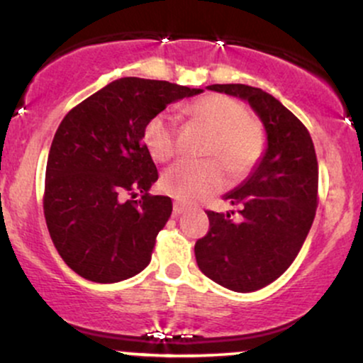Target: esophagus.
Wrapping results in <instances>:
<instances>
[{
	"label": "esophagus",
	"mask_w": 363,
	"mask_h": 363,
	"mask_svg": "<svg viewBox=\"0 0 363 363\" xmlns=\"http://www.w3.org/2000/svg\"><path fill=\"white\" fill-rule=\"evenodd\" d=\"M184 211H187V206L182 205L181 201H174V215H182Z\"/></svg>",
	"instance_id": "1"
}]
</instances>
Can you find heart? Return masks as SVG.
<instances>
[{
	"mask_svg": "<svg viewBox=\"0 0 363 363\" xmlns=\"http://www.w3.org/2000/svg\"><path fill=\"white\" fill-rule=\"evenodd\" d=\"M187 116L211 133L205 155L222 162L232 176L240 177L257 164L264 150V131L249 119L242 104L225 95H210L187 107ZM143 141L157 162H167L176 153V126L169 114H157L145 126ZM165 193L193 203L225 186V172L218 160L179 162L162 176Z\"/></svg>",
	"mask_w": 363,
	"mask_h": 363,
	"instance_id": "1",
	"label": "heart"
}]
</instances>
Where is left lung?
Here are the masks:
<instances>
[{"instance_id": "8db88e82", "label": "left lung", "mask_w": 363, "mask_h": 363, "mask_svg": "<svg viewBox=\"0 0 363 363\" xmlns=\"http://www.w3.org/2000/svg\"><path fill=\"white\" fill-rule=\"evenodd\" d=\"M206 89L247 102L266 133L252 172L223 196L240 206V222L206 211L210 230L194 245L210 280L245 294L277 280L301 251L318 206V158L309 131L273 95L242 83Z\"/></svg>"}]
</instances>
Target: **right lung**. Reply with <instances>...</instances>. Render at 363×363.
Listing matches in <instances>:
<instances>
[{
	"label": "right lung",
	"instance_id": "obj_1",
	"mask_svg": "<svg viewBox=\"0 0 363 363\" xmlns=\"http://www.w3.org/2000/svg\"><path fill=\"white\" fill-rule=\"evenodd\" d=\"M177 83L126 77L78 104L54 135L44 216L62 261L80 277L116 283L150 264L172 201L152 196L158 179L145 126L169 104L201 94ZM140 192V200H126Z\"/></svg>",
	"mask_w": 363,
	"mask_h": 363
}]
</instances>
